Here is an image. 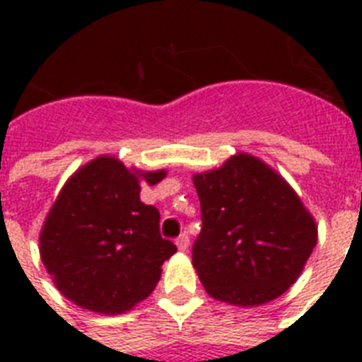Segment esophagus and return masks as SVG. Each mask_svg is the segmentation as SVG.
<instances>
[{"label":"esophagus","mask_w":362,"mask_h":362,"mask_svg":"<svg viewBox=\"0 0 362 362\" xmlns=\"http://www.w3.org/2000/svg\"><path fill=\"white\" fill-rule=\"evenodd\" d=\"M176 246H178V250H180V252H186L187 246H189V238H187L186 233H182L180 237L176 238Z\"/></svg>","instance_id":"obj_1"}]
</instances>
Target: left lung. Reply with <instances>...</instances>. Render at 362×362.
Masks as SVG:
<instances>
[{
	"instance_id": "8db88e82",
	"label": "left lung",
	"mask_w": 362,
	"mask_h": 362,
	"mask_svg": "<svg viewBox=\"0 0 362 362\" xmlns=\"http://www.w3.org/2000/svg\"><path fill=\"white\" fill-rule=\"evenodd\" d=\"M193 184L203 220L193 267L206 293L235 306L284 295L317 242L314 216L293 187L250 153L193 175Z\"/></svg>"
}]
</instances>
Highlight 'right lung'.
Instances as JSON below:
<instances>
[{
  "mask_svg": "<svg viewBox=\"0 0 362 362\" xmlns=\"http://www.w3.org/2000/svg\"><path fill=\"white\" fill-rule=\"evenodd\" d=\"M165 170L136 173L112 156L78 169L62 187L39 237L42 264L71 303L122 314L146 298L176 252L159 235V210L141 201Z\"/></svg>",
  "mask_w": 362,
  "mask_h": 362,
  "instance_id": "1",
  "label": "right lung"
}]
</instances>
